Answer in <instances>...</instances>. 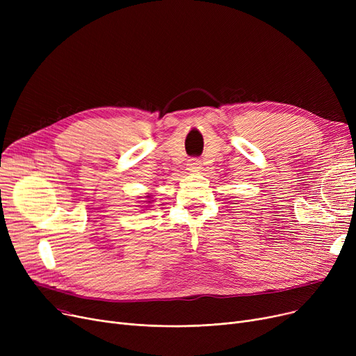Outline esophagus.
<instances>
[{
  "label": "esophagus",
  "mask_w": 356,
  "mask_h": 356,
  "mask_svg": "<svg viewBox=\"0 0 356 356\" xmlns=\"http://www.w3.org/2000/svg\"><path fill=\"white\" fill-rule=\"evenodd\" d=\"M200 165H202V161L199 159H191L188 161V167H189V170H192V172H196L197 168H200Z\"/></svg>",
  "instance_id": "obj_1"
}]
</instances>
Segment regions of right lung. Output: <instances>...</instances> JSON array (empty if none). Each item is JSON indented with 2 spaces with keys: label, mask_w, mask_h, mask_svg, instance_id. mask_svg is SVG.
I'll return each mask as SVG.
<instances>
[{
  "label": "right lung",
  "mask_w": 356,
  "mask_h": 356,
  "mask_svg": "<svg viewBox=\"0 0 356 356\" xmlns=\"http://www.w3.org/2000/svg\"><path fill=\"white\" fill-rule=\"evenodd\" d=\"M147 197H149V196H147Z\"/></svg>",
  "instance_id": "right-lung-1"
}]
</instances>
